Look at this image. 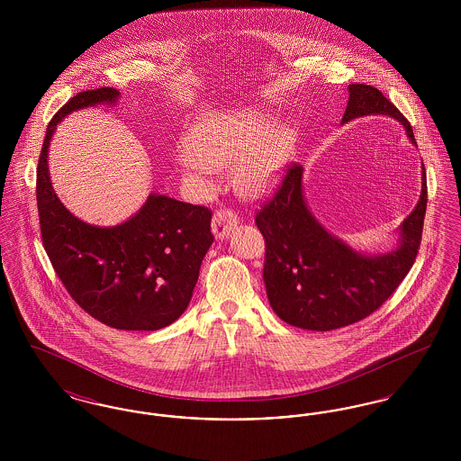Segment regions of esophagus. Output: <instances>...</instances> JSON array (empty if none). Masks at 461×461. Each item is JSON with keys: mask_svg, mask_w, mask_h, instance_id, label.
I'll return each instance as SVG.
<instances>
[{"mask_svg": "<svg viewBox=\"0 0 461 461\" xmlns=\"http://www.w3.org/2000/svg\"><path fill=\"white\" fill-rule=\"evenodd\" d=\"M239 216L230 209L216 211L212 216V233L218 240H224L230 237V233L239 226Z\"/></svg>", "mask_w": 461, "mask_h": 461, "instance_id": "esophagus-1", "label": "esophagus"}]
</instances>
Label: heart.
<instances>
[{"label": "heart", "instance_id": "1", "mask_svg": "<svg viewBox=\"0 0 461 461\" xmlns=\"http://www.w3.org/2000/svg\"><path fill=\"white\" fill-rule=\"evenodd\" d=\"M295 143L297 131L288 122L269 126L261 113L211 112L192 126L176 164L202 185L212 183L216 169L233 166L241 192L261 197L278 185Z\"/></svg>", "mask_w": 461, "mask_h": 461}]
</instances>
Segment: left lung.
<instances>
[{"label":"left lung","instance_id":"8db88e82","mask_svg":"<svg viewBox=\"0 0 461 461\" xmlns=\"http://www.w3.org/2000/svg\"><path fill=\"white\" fill-rule=\"evenodd\" d=\"M342 122L357 117L395 119L417 147L410 122L373 86L349 85ZM304 169L294 166L282 188L256 216L266 240L264 285L273 311L292 327L329 331L352 325L382 306L415 263L427 209V179L421 164V194L415 209L395 230L397 243L382 254L357 250L314 218L304 197Z\"/></svg>","mask_w":461,"mask_h":461}]
</instances>
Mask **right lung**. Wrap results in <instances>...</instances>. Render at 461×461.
<instances>
[{"instance_id": "obj_1", "label": "right lung", "mask_w": 461, "mask_h": 461, "mask_svg": "<svg viewBox=\"0 0 461 461\" xmlns=\"http://www.w3.org/2000/svg\"><path fill=\"white\" fill-rule=\"evenodd\" d=\"M121 93H77L46 128L38 164V211L50 261L72 299L112 329L154 331L176 321L192 301L200 264L214 237L211 211L150 194L130 220L96 226L76 218L55 194L48 150L57 126L77 110L112 105Z\"/></svg>"}]
</instances>
